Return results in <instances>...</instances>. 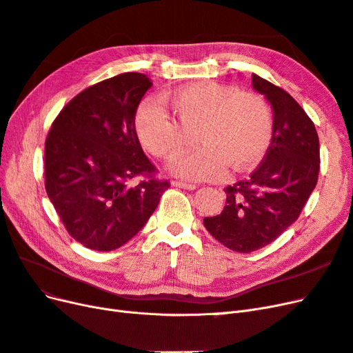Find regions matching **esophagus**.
<instances>
[{"label": "esophagus", "mask_w": 353, "mask_h": 353, "mask_svg": "<svg viewBox=\"0 0 353 353\" xmlns=\"http://www.w3.org/2000/svg\"><path fill=\"white\" fill-rule=\"evenodd\" d=\"M172 185L174 187H179V188H184V190H196L197 188L196 184L184 183V181H172Z\"/></svg>", "instance_id": "esophagus-1"}]
</instances>
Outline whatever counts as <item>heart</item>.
Listing matches in <instances>:
<instances>
[{"label":"heart","instance_id":"heart-1","mask_svg":"<svg viewBox=\"0 0 353 353\" xmlns=\"http://www.w3.org/2000/svg\"><path fill=\"white\" fill-rule=\"evenodd\" d=\"M162 105L144 101L134 117L138 141L154 157L172 160L196 135L201 144L170 165L190 179H218L228 166L236 172L261 162L272 140V114L261 95L216 82L183 85Z\"/></svg>","mask_w":353,"mask_h":353}]
</instances>
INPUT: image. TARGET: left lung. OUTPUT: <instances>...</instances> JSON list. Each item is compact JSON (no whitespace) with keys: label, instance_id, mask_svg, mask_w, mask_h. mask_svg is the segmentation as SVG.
<instances>
[{"label":"left lung","instance_id":"obj_1","mask_svg":"<svg viewBox=\"0 0 353 353\" xmlns=\"http://www.w3.org/2000/svg\"><path fill=\"white\" fill-rule=\"evenodd\" d=\"M252 87L271 104V145L248 179L223 190L227 201L219 215L203 219L212 237L239 253L279 239L301 215L319 172L318 134L305 110L258 74H252Z\"/></svg>","mask_w":353,"mask_h":353}]
</instances>
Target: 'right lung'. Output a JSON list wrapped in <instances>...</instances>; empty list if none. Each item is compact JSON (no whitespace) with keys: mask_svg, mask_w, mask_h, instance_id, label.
I'll return each instance as SVG.
<instances>
[{"mask_svg":"<svg viewBox=\"0 0 353 353\" xmlns=\"http://www.w3.org/2000/svg\"><path fill=\"white\" fill-rule=\"evenodd\" d=\"M150 87L144 73L117 74L79 92L51 125L47 194L68 232L88 249L110 252L130 241L169 188L135 135V112ZM138 174L146 179L132 186Z\"/></svg>","mask_w":353,"mask_h":353,"instance_id":"1","label":"right lung"}]
</instances>
